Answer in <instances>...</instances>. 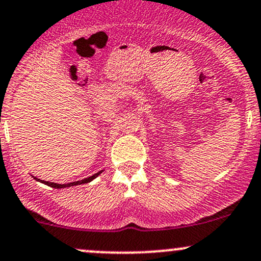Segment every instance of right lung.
<instances>
[{"label": "right lung", "instance_id": "obj_1", "mask_svg": "<svg viewBox=\"0 0 261 261\" xmlns=\"http://www.w3.org/2000/svg\"><path fill=\"white\" fill-rule=\"evenodd\" d=\"M102 171H100V172L93 174V176L88 177V178H84L82 179V181H76V182H71V183H67V185H58V183H54V182H47V181H42V179H38L34 177V179H37V181H41L42 183H44V185L49 186V187H53V188H65V187H71V186H78V185H83V183H88L90 181H93L94 178H96V177L99 176L100 173H101Z\"/></svg>", "mask_w": 261, "mask_h": 261}]
</instances>
